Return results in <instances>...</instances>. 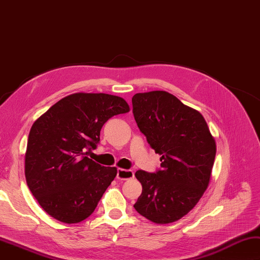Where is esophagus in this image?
<instances>
[{"label": "esophagus", "instance_id": "34e87169", "mask_svg": "<svg viewBox=\"0 0 260 260\" xmlns=\"http://www.w3.org/2000/svg\"><path fill=\"white\" fill-rule=\"evenodd\" d=\"M134 171L132 170H124V169H119L116 173V178L119 180H129L134 178Z\"/></svg>", "mask_w": 260, "mask_h": 260}]
</instances>
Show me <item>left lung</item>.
Returning <instances> with one entry per match:
<instances>
[{
  "mask_svg": "<svg viewBox=\"0 0 260 260\" xmlns=\"http://www.w3.org/2000/svg\"><path fill=\"white\" fill-rule=\"evenodd\" d=\"M139 130L155 153L160 170L137 171L143 192L135 209L156 224L178 221L192 209L207 189L216 144L204 116L168 91L132 97Z\"/></svg>",
  "mask_w": 260,
  "mask_h": 260,
  "instance_id": "1",
  "label": "left lung"
}]
</instances>
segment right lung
<instances>
[{"label":"right lung","mask_w":260,"mask_h":260,"mask_svg":"<svg viewBox=\"0 0 260 260\" xmlns=\"http://www.w3.org/2000/svg\"><path fill=\"white\" fill-rule=\"evenodd\" d=\"M129 111L128 103L119 96L76 92L34 122L24 175L32 196L48 215L72 224L92 214L117 171L86 155L100 143L105 122Z\"/></svg>","instance_id":"obj_1"}]
</instances>
